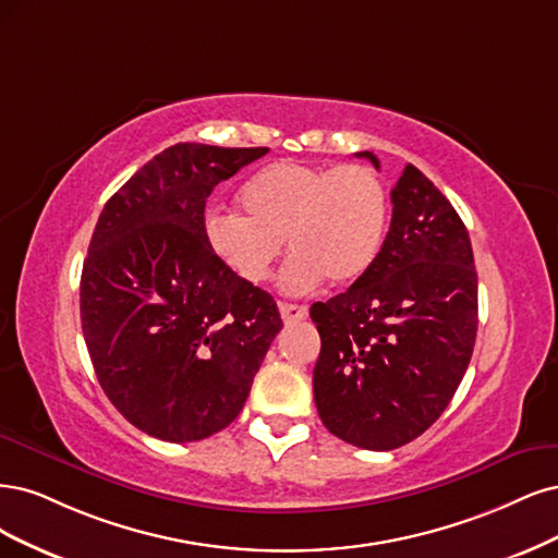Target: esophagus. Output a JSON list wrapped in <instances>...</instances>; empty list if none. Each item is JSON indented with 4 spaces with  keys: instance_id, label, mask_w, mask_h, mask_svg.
<instances>
[{
    "instance_id": "obj_1",
    "label": "esophagus",
    "mask_w": 558,
    "mask_h": 558,
    "mask_svg": "<svg viewBox=\"0 0 558 558\" xmlns=\"http://www.w3.org/2000/svg\"><path fill=\"white\" fill-rule=\"evenodd\" d=\"M280 315L284 322H301L308 317V308L305 305H296V303H280Z\"/></svg>"
}]
</instances>
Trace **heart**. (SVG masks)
Instances as JSON below:
<instances>
[{
	"label": "heart",
	"mask_w": 558,
	"mask_h": 558,
	"mask_svg": "<svg viewBox=\"0 0 558 558\" xmlns=\"http://www.w3.org/2000/svg\"><path fill=\"white\" fill-rule=\"evenodd\" d=\"M243 213L218 208L206 239L220 262L247 282L271 278L282 239L294 250L280 284L305 294L325 280L345 284L364 276L383 245L389 220L385 183L368 167H313L278 161L241 190Z\"/></svg>",
	"instance_id": "obj_1"
}]
</instances>
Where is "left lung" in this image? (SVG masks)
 I'll use <instances>...</instances> for the list:
<instances>
[{
  "mask_svg": "<svg viewBox=\"0 0 558 558\" xmlns=\"http://www.w3.org/2000/svg\"><path fill=\"white\" fill-rule=\"evenodd\" d=\"M375 169L380 161L368 150ZM391 227L350 290L313 303L319 420L350 445L397 449L452 401L477 333L469 231L445 194L408 165L391 190Z\"/></svg>",
  "mask_w": 558,
  "mask_h": 558,
  "instance_id": "8db88e82",
  "label": "left lung"
}]
</instances>
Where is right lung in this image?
Masks as SVG:
<instances>
[{
	"mask_svg": "<svg viewBox=\"0 0 558 558\" xmlns=\"http://www.w3.org/2000/svg\"><path fill=\"white\" fill-rule=\"evenodd\" d=\"M268 148L175 143L106 202L81 276L97 380L143 434L194 442L239 417L282 329L278 305L213 253V187Z\"/></svg>",
	"mask_w": 558,
	"mask_h": 558,
	"instance_id": "add662e5",
	"label": "right lung"
}]
</instances>
